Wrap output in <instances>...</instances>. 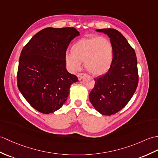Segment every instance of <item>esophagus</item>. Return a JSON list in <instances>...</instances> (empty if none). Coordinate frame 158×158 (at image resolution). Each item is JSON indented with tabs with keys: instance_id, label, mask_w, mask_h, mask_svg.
Here are the masks:
<instances>
[{
	"instance_id": "obj_1",
	"label": "esophagus",
	"mask_w": 158,
	"mask_h": 158,
	"mask_svg": "<svg viewBox=\"0 0 158 158\" xmlns=\"http://www.w3.org/2000/svg\"><path fill=\"white\" fill-rule=\"evenodd\" d=\"M85 75H86V74H85V73H79V74L77 75V77H78L79 80H81Z\"/></svg>"
}]
</instances>
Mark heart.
I'll use <instances>...</instances> for the list:
<instances>
[{
  "label": "heart",
  "instance_id": "heart-1",
  "mask_svg": "<svg viewBox=\"0 0 158 158\" xmlns=\"http://www.w3.org/2000/svg\"><path fill=\"white\" fill-rule=\"evenodd\" d=\"M65 61L70 71H79L84 62L87 70L94 75H104L111 67L114 50L110 41L99 36L82 38L73 44Z\"/></svg>",
  "mask_w": 158,
  "mask_h": 158
}]
</instances>
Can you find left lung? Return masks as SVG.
Wrapping results in <instances>:
<instances>
[{"label":"left lung","mask_w":158,"mask_h":158,"mask_svg":"<svg viewBox=\"0 0 158 158\" xmlns=\"http://www.w3.org/2000/svg\"><path fill=\"white\" fill-rule=\"evenodd\" d=\"M96 31L110 38L114 50L113 62L105 75L94 79L95 85L89 97L98 112L110 116L121 110L136 91L137 60L135 50L118 30L108 28Z\"/></svg>","instance_id":"1"}]
</instances>
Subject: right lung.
I'll return each instance as SVG.
<instances>
[{"label":"right lung","instance_id":"1","mask_svg":"<svg viewBox=\"0 0 158 158\" xmlns=\"http://www.w3.org/2000/svg\"><path fill=\"white\" fill-rule=\"evenodd\" d=\"M79 35L74 27H47L33 36L21 52L17 87L33 108L43 114L60 109L71 84L78 81L66 69L65 54L71 40Z\"/></svg>","mask_w":158,"mask_h":158}]
</instances>
